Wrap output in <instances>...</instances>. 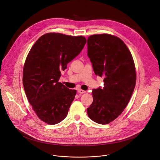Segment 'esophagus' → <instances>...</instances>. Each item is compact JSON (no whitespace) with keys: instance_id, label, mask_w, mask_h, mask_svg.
Returning <instances> with one entry per match:
<instances>
[{"instance_id":"34e87169","label":"esophagus","mask_w":160,"mask_h":160,"mask_svg":"<svg viewBox=\"0 0 160 160\" xmlns=\"http://www.w3.org/2000/svg\"><path fill=\"white\" fill-rule=\"evenodd\" d=\"M78 93H85L86 91H84V90H82V89H78Z\"/></svg>"}]
</instances>
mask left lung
Listing matches in <instances>:
<instances>
[{"mask_svg":"<svg viewBox=\"0 0 160 160\" xmlns=\"http://www.w3.org/2000/svg\"><path fill=\"white\" fill-rule=\"evenodd\" d=\"M88 55L95 74L104 78L103 88L92 90L88 114L94 122L107 124L122 113L131 99L136 82L134 62L124 42L108 34L88 38Z\"/></svg>","mask_w":160,"mask_h":160,"instance_id":"1","label":"left lung"}]
</instances>
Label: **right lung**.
<instances>
[{
	"label": "right lung",
	"instance_id": "1",
	"mask_svg": "<svg viewBox=\"0 0 160 160\" xmlns=\"http://www.w3.org/2000/svg\"><path fill=\"white\" fill-rule=\"evenodd\" d=\"M86 39L60 33H47L30 50L24 65L23 84L26 97L38 116L56 124L67 116L76 91L58 81L61 71L83 49Z\"/></svg>",
	"mask_w": 160,
	"mask_h": 160
}]
</instances>
